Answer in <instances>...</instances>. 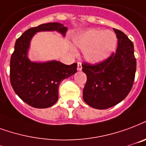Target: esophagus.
Masks as SVG:
<instances>
[{"instance_id":"esophagus-1","label":"esophagus","mask_w":146,"mask_h":146,"mask_svg":"<svg viewBox=\"0 0 146 146\" xmlns=\"http://www.w3.org/2000/svg\"><path fill=\"white\" fill-rule=\"evenodd\" d=\"M77 70H82V64H81V62H77Z\"/></svg>"}]
</instances>
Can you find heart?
Here are the masks:
<instances>
[{"mask_svg": "<svg viewBox=\"0 0 146 146\" xmlns=\"http://www.w3.org/2000/svg\"><path fill=\"white\" fill-rule=\"evenodd\" d=\"M74 44L84 50V57L87 61L94 63L106 59L114 52L117 37L111 31L90 29L76 36Z\"/></svg>", "mask_w": 146, "mask_h": 146, "instance_id": "obj_1", "label": "heart"}]
</instances>
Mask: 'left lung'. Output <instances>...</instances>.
Listing matches in <instances>:
<instances>
[{
    "label": "left lung",
    "mask_w": 146,
    "mask_h": 146,
    "mask_svg": "<svg viewBox=\"0 0 146 146\" xmlns=\"http://www.w3.org/2000/svg\"><path fill=\"white\" fill-rule=\"evenodd\" d=\"M114 31L118 40L116 52L102 62L82 64L87 75L83 98L94 108L116 105L128 96L133 86L136 71L133 43L124 32L115 29Z\"/></svg>",
    "instance_id": "8db88e82"
}]
</instances>
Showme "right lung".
Wrapping results in <instances>:
<instances>
[{
	"label": "right lung",
	"mask_w": 146,
	"mask_h": 146,
	"mask_svg": "<svg viewBox=\"0 0 146 146\" xmlns=\"http://www.w3.org/2000/svg\"><path fill=\"white\" fill-rule=\"evenodd\" d=\"M66 27L57 22L40 25L24 32L15 45L10 61V81L13 90L24 102L35 108L53 105L59 98L60 83L76 72L77 64H63L59 61L31 62L27 56L30 41L36 32L57 31L63 35Z\"/></svg>",
	"instance_id": "right-lung-1"
}]
</instances>
